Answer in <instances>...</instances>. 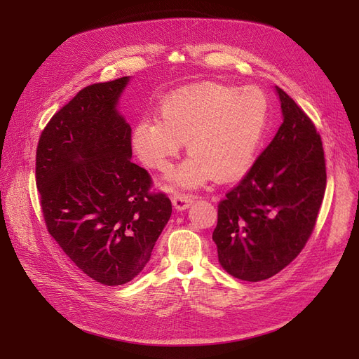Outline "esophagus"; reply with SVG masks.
I'll return each mask as SVG.
<instances>
[{"label": "esophagus", "instance_id": "obj_1", "mask_svg": "<svg viewBox=\"0 0 359 359\" xmlns=\"http://www.w3.org/2000/svg\"><path fill=\"white\" fill-rule=\"evenodd\" d=\"M195 201L194 195L189 194H177L173 196V207L177 211H183L186 208H189L192 205V202Z\"/></svg>", "mask_w": 359, "mask_h": 359}]
</instances>
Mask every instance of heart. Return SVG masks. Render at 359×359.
Returning <instances> with one entry per match:
<instances>
[{"instance_id":"heart-1","label":"heart","mask_w":359,"mask_h":359,"mask_svg":"<svg viewBox=\"0 0 359 359\" xmlns=\"http://www.w3.org/2000/svg\"><path fill=\"white\" fill-rule=\"evenodd\" d=\"M158 118H142L132 148L142 164L165 171L186 144L191 157L167 176L183 189L211 180L230 182L251 167L269 121V101L257 88L196 83L167 95Z\"/></svg>"}]
</instances>
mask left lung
I'll use <instances>...</instances> for the list:
<instances>
[{
  "label": "left lung",
  "mask_w": 359,
  "mask_h": 359,
  "mask_svg": "<svg viewBox=\"0 0 359 359\" xmlns=\"http://www.w3.org/2000/svg\"><path fill=\"white\" fill-rule=\"evenodd\" d=\"M283 123L242 182L218 204L212 241L233 277L259 282L299 255L325 191V161L314 123L274 86Z\"/></svg>",
  "instance_id": "8db88e82"
}]
</instances>
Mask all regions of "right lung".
Segmentation results:
<instances>
[{
    "instance_id": "add662e5",
    "label": "right lung",
    "mask_w": 359,
    "mask_h": 359,
    "mask_svg": "<svg viewBox=\"0 0 359 359\" xmlns=\"http://www.w3.org/2000/svg\"><path fill=\"white\" fill-rule=\"evenodd\" d=\"M130 76L86 86L53 116L36 149V186L46 229L101 285L133 280L170 220L171 202L149 194L132 163V129L118 111Z\"/></svg>"
}]
</instances>
